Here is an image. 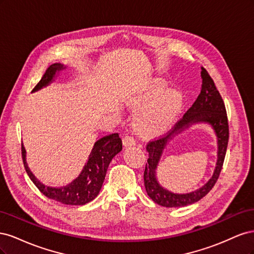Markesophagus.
I'll list each match as a JSON object with an SVG mask.
<instances>
[{
  "mask_svg": "<svg viewBox=\"0 0 254 254\" xmlns=\"http://www.w3.org/2000/svg\"><path fill=\"white\" fill-rule=\"evenodd\" d=\"M123 144H124L125 147H129V146H134L135 140L134 137L131 135H125L124 139H123Z\"/></svg>",
  "mask_w": 254,
  "mask_h": 254,
  "instance_id": "34e87169",
  "label": "esophagus"
}]
</instances>
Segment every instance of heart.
<instances>
[{
    "label": "heart",
    "mask_w": 254,
    "mask_h": 254,
    "mask_svg": "<svg viewBox=\"0 0 254 254\" xmlns=\"http://www.w3.org/2000/svg\"><path fill=\"white\" fill-rule=\"evenodd\" d=\"M167 86L161 80H153L134 102L140 105L152 104L136 120V127L141 133L156 134L164 130L173 121L181 105L178 92L167 91Z\"/></svg>",
    "instance_id": "obj_1"
}]
</instances>
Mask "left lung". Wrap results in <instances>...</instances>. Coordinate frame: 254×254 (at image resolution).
Returning a JSON list of instances; mask_svg holds the SVG:
<instances>
[{
	"instance_id": "8db88e82",
	"label": "left lung",
	"mask_w": 254,
	"mask_h": 254,
	"mask_svg": "<svg viewBox=\"0 0 254 254\" xmlns=\"http://www.w3.org/2000/svg\"><path fill=\"white\" fill-rule=\"evenodd\" d=\"M201 91L195 103L186 114L176 123L172 129L146 145L148 151L147 163L144 171V186L147 195L159 205L166 207H181L193 204L203 198L213 189L221 172L229 141V125L224 101L209 73L201 66ZM205 122L211 125L218 137V162L211 179L203 187L190 193L177 194L164 189L155 177L156 166L166 146L174 137L193 124Z\"/></svg>"
}]
</instances>
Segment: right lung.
Returning <instances> with one entry per match:
<instances>
[{
	"label": "right lung",
	"instance_id": "obj_1",
	"mask_svg": "<svg viewBox=\"0 0 254 254\" xmlns=\"http://www.w3.org/2000/svg\"><path fill=\"white\" fill-rule=\"evenodd\" d=\"M64 68H65V65L61 64H54L50 65L42 76L41 80L34 88L33 92L49 86L52 81H54V78L56 77V73H59ZM122 149V140L119 133H111L99 139L95 142L87 163L84 164L77 178L74 179L71 183L66 184V186L60 188L44 186L43 183L36 178L26 163V150L23 144L22 159L30 180L34 182L35 186L44 196L64 204L83 205L93 200L98 195L111 160Z\"/></svg>",
	"mask_w": 254,
	"mask_h": 254
}]
</instances>
